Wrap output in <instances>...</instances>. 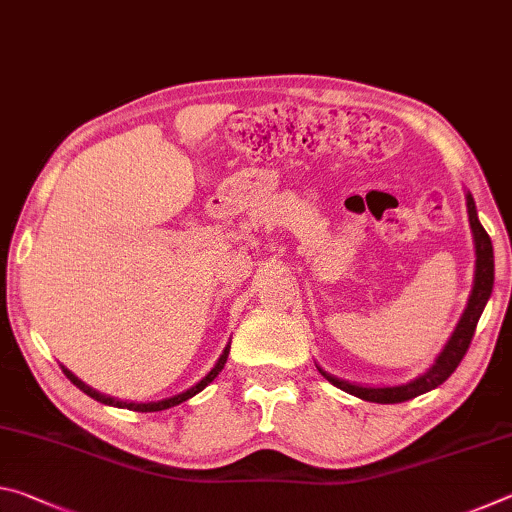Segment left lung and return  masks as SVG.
<instances>
[{
    "instance_id": "left-lung-1",
    "label": "left lung",
    "mask_w": 512,
    "mask_h": 512,
    "mask_svg": "<svg viewBox=\"0 0 512 512\" xmlns=\"http://www.w3.org/2000/svg\"><path fill=\"white\" fill-rule=\"evenodd\" d=\"M465 201H467V216H470V228H472V237H474V255H476L474 284H472L470 298H467L463 314H461V318H458L452 336L447 339L445 348L440 350L436 361H433L431 366L422 372V375H418L411 381H406V384H397V386L354 384V381L339 379L336 375H332V372H327L320 366H316L320 375H323L329 384H334L336 388H341V391L359 397V400L377 402V404H395V402L413 400V397L433 391V388H438L458 368V363H461L467 348H470L476 323H479L483 309H485V305H488L492 284H495V253H492V241L488 237V232L483 230L479 214H476V203H474L470 192H465Z\"/></svg>"
}]
</instances>
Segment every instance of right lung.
I'll use <instances>...</instances> for the list:
<instances>
[{"label":"right lung","mask_w":512,"mask_h":512,"mask_svg":"<svg viewBox=\"0 0 512 512\" xmlns=\"http://www.w3.org/2000/svg\"><path fill=\"white\" fill-rule=\"evenodd\" d=\"M228 354H230V343L225 345L223 352H221V357L216 359V363H214V368H212L210 372H207V375H205L201 381H196V384H194L192 388H187V391H183V393L171 395V397H164V400H158V402H126V400H117V397H110V395H103V393H99V391H94L92 386L85 384V381H81L79 377L74 375L72 370H67L65 366H60V368H63V372L67 375V379L72 381V384H74L76 388H81V391H83L85 395H90L92 400H97V402H101V404H108V406H117V409H131V411L151 413V411H164V409H171V406L183 404V402H187V400H189V397H194L196 393H201L203 388H205L207 384H212V381L216 379V375H219V372L223 370L225 361H228Z\"/></svg>","instance_id":"1"}]
</instances>
